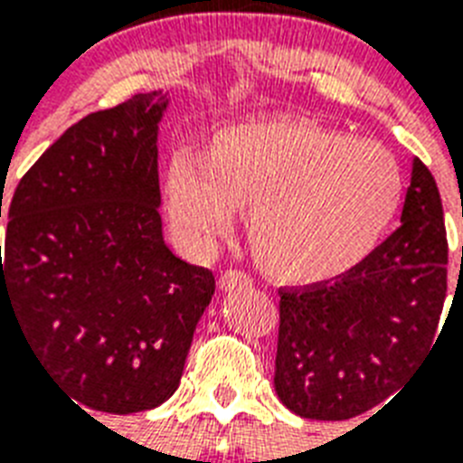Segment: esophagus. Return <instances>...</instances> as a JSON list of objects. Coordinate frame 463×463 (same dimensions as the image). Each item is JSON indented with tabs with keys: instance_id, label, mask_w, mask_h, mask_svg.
Returning a JSON list of instances; mask_svg holds the SVG:
<instances>
[{
	"instance_id": "obj_1",
	"label": "esophagus",
	"mask_w": 463,
	"mask_h": 463,
	"mask_svg": "<svg viewBox=\"0 0 463 463\" xmlns=\"http://www.w3.org/2000/svg\"><path fill=\"white\" fill-rule=\"evenodd\" d=\"M218 286H221V290L250 288V286H252V279L247 274H242V271H238V269H231V271H223V274H221Z\"/></svg>"
}]
</instances>
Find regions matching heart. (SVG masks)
Here are the masks:
<instances>
[{"label":"heart","mask_w":463,"mask_h":463,"mask_svg":"<svg viewBox=\"0 0 463 463\" xmlns=\"http://www.w3.org/2000/svg\"><path fill=\"white\" fill-rule=\"evenodd\" d=\"M399 163L377 141L309 119H252L218 129L202 158L180 151L163 177L175 232L209 250L247 209L254 261L286 283H324L358 267L394 221Z\"/></svg>","instance_id":"1"}]
</instances>
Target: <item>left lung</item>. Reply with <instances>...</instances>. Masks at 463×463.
<instances>
[{
  "label": "left lung",
  "instance_id": "8db88e82",
  "mask_svg": "<svg viewBox=\"0 0 463 463\" xmlns=\"http://www.w3.org/2000/svg\"><path fill=\"white\" fill-rule=\"evenodd\" d=\"M447 296V232L413 158L402 225L334 281L281 290L274 387L300 418L348 420L399 392L428 355Z\"/></svg>",
  "mask_w": 463,
  "mask_h": 463
}]
</instances>
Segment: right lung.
<instances>
[{
  "label": "right lung",
  "mask_w": 463,
  "mask_h": 463,
  "mask_svg": "<svg viewBox=\"0 0 463 463\" xmlns=\"http://www.w3.org/2000/svg\"><path fill=\"white\" fill-rule=\"evenodd\" d=\"M165 110L167 93L151 90L90 112L11 196L0 309L21 319L40 365L79 409L125 416L167 402L216 290L209 269L163 240Z\"/></svg>",
  "instance_id": "right-lung-1"
}]
</instances>
